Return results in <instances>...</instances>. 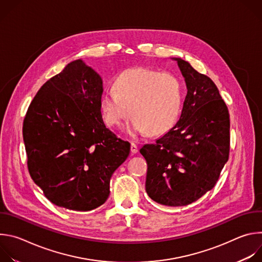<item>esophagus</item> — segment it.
Returning <instances> with one entry per match:
<instances>
[{"label":"esophagus","mask_w":262,"mask_h":262,"mask_svg":"<svg viewBox=\"0 0 262 262\" xmlns=\"http://www.w3.org/2000/svg\"><path fill=\"white\" fill-rule=\"evenodd\" d=\"M138 146L135 144V143H132V145H130V151H132V154L133 155H136L137 152H138Z\"/></svg>","instance_id":"obj_1"}]
</instances>
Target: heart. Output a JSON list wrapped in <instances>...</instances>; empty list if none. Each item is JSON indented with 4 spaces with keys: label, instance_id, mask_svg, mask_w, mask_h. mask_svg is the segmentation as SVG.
Returning <instances> with one entry per match:
<instances>
[{
    "label": "heart",
    "instance_id": "b5f03b06",
    "mask_svg": "<svg viewBox=\"0 0 262 262\" xmlns=\"http://www.w3.org/2000/svg\"><path fill=\"white\" fill-rule=\"evenodd\" d=\"M113 90L102 94L100 108L105 124L117 127L134 115L127 125L129 134L162 135L178 120L183 103V86L171 72L147 67L122 71Z\"/></svg>",
    "mask_w": 262,
    "mask_h": 262
}]
</instances>
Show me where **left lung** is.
<instances>
[{
  "label": "left lung",
  "instance_id": "obj_1",
  "mask_svg": "<svg viewBox=\"0 0 262 262\" xmlns=\"http://www.w3.org/2000/svg\"><path fill=\"white\" fill-rule=\"evenodd\" d=\"M186 93L177 123L140 152L147 162L146 192L167 206L189 205L215 185L229 159L230 118L215 84L176 58Z\"/></svg>",
  "mask_w": 262,
  "mask_h": 262
}]
</instances>
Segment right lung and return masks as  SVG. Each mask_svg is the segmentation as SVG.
Here are the masks:
<instances>
[{
	"label": "right lung",
	"mask_w": 262,
	"mask_h": 262,
	"mask_svg": "<svg viewBox=\"0 0 262 262\" xmlns=\"http://www.w3.org/2000/svg\"><path fill=\"white\" fill-rule=\"evenodd\" d=\"M102 81L82 60L72 61L36 93L24 119L27 165L54 204L78 211L102 205L110 179L130 144L105 127Z\"/></svg>",
	"instance_id": "obj_1"
}]
</instances>
